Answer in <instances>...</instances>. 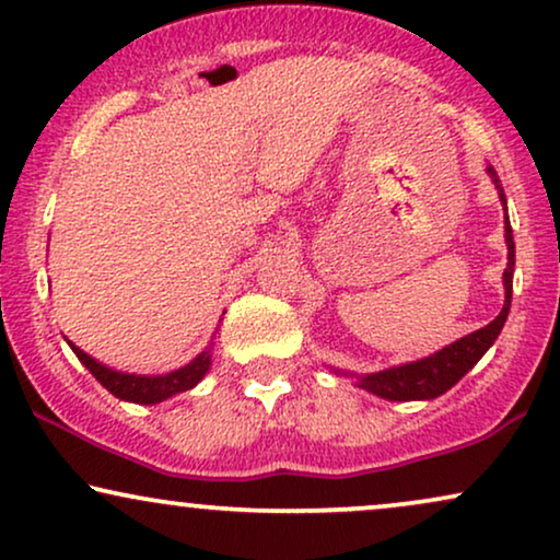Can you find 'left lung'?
<instances>
[{
    "label": "left lung",
    "mask_w": 560,
    "mask_h": 560,
    "mask_svg": "<svg viewBox=\"0 0 560 560\" xmlns=\"http://www.w3.org/2000/svg\"><path fill=\"white\" fill-rule=\"evenodd\" d=\"M487 174L494 182L499 191V202L504 205L506 210V197L502 184H499L497 171L487 166ZM504 241H506V268H504V307L499 315L491 319L487 327L481 330L468 332L466 338H460L451 346H445L438 353H430L428 358H420V361L401 363V366H392L384 371H376V374H350V371L332 369L335 376H353L355 386L366 389L376 397L389 399V401H428L441 397L456 386L460 378H464L468 371H471L476 363L481 361V355L494 346V340L502 332L506 323V315H510L512 304V273H514V241H512V225L510 218H504Z\"/></svg>",
    "instance_id": "1"
}]
</instances>
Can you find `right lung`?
Returning a JSON list of instances; mask_svg holds the SVG:
<instances>
[{
    "mask_svg": "<svg viewBox=\"0 0 560 560\" xmlns=\"http://www.w3.org/2000/svg\"><path fill=\"white\" fill-rule=\"evenodd\" d=\"M66 342H69L79 361L92 371V376L104 386V389L115 394L117 399L136 401V405H159V401L174 397V394L194 389V386L202 382L205 374L212 366V346H214V342H210L202 353L191 358V361L182 369L168 371V374H159V376H145V374H125V371L104 366V363L84 353L79 346H73L69 338H66Z\"/></svg>",
    "mask_w": 560,
    "mask_h": 560,
    "instance_id": "add662e5",
    "label": "right lung"
}]
</instances>
